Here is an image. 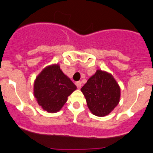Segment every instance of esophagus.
<instances>
[{
	"instance_id": "obj_1",
	"label": "esophagus",
	"mask_w": 153,
	"mask_h": 153,
	"mask_svg": "<svg viewBox=\"0 0 153 153\" xmlns=\"http://www.w3.org/2000/svg\"><path fill=\"white\" fill-rule=\"evenodd\" d=\"M75 84H76V86H77V88H80L82 87V82H76Z\"/></svg>"
}]
</instances>
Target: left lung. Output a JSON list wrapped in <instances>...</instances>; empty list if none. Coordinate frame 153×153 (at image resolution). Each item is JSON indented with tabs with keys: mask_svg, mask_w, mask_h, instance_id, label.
<instances>
[{
	"mask_svg": "<svg viewBox=\"0 0 153 153\" xmlns=\"http://www.w3.org/2000/svg\"><path fill=\"white\" fill-rule=\"evenodd\" d=\"M91 113L97 116L110 114L118 105L120 91L118 84L110 74L97 70L81 89Z\"/></svg>",
	"mask_w": 153,
	"mask_h": 153,
	"instance_id": "8db88e82",
	"label": "left lung"
}]
</instances>
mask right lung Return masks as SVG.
<instances>
[{"label":"right lung","instance_id":"right-lung-1","mask_svg":"<svg viewBox=\"0 0 153 153\" xmlns=\"http://www.w3.org/2000/svg\"><path fill=\"white\" fill-rule=\"evenodd\" d=\"M76 89V85L62 72L59 66L54 65L45 68L37 76L34 84V95L44 110L55 113Z\"/></svg>","mask_w":153,"mask_h":153}]
</instances>
